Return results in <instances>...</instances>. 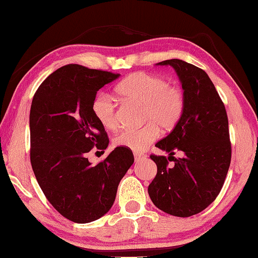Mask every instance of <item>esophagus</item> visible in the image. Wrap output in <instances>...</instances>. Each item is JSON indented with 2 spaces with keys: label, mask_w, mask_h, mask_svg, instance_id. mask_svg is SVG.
I'll return each instance as SVG.
<instances>
[{
  "label": "esophagus",
  "mask_w": 258,
  "mask_h": 258,
  "mask_svg": "<svg viewBox=\"0 0 258 258\" xmlns=\"http://www.w3.org/2000/svg\"><path fill=\"white\" fill-rule=\"evenodd\" d=\"M146 155H142V154H137V152H135L134 154V159H135V161H139V160H142V159H145L146 158Z\"/></svg>",
  "instance_id": "34e87169"
}]
</instances>
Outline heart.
Here are the masks:
<instances>
[{"label": "heart", "instance_id": "heart-1", "mask_svg": "<svg viewBox=\"0 0 258 258\" xmlns=\"http://www.w3.org/2000/svg\"><path fill=\"white\" fill-rule=\"evenodd\" d=\"M117 93L130 101L145 106L143 120L149 121L140 128L121 131L115 138V145L142 152L157 140L160 128L171 131L180 121L184 98L175 85L166 78L149 73H135L124 78L116 87ZM92 110L95 118L104 128L115 130L118 125L117 107L110 95L101 93L95 97Z\"/></svg>", "mask_w": 258, "mask_h": 258}]
</instances>
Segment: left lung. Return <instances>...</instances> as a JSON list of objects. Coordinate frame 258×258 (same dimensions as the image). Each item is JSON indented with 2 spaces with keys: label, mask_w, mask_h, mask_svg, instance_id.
Listing matches in <instances>:
<instances>
[{
  "label": "left lung",
  "mask_w": 258,
  "mask_h": 258,
  "mask_svg": "<svg viewBox=\"0 0 258 258\" xmlns=\"http://www.w3.org/2000/svg\"><path fill=\"white\" fill-rule=\"evenodd\" d=\"M172 66L183 89L184 109L180 121L156 147L168 152L151 155L157 174L148 194L160 211L189 217L207 208L220 194L231 163L229 121L213 82L203 69L180 59L158 62ZM183 152L181 159L173 151ZM173 166L168 167V160Z\"/></svg>",
  "instance_id": "left-lung-1"
}]
</instances>
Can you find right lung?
<instances>
[{"mask_svg": "<svg viewBox=\"0 0 258 258\" xmlns=\"http://www.w3.org/2000/svg\"><path fill=\"white\" fill-rule=\"evenodd\" d=\"M119 74L67 64L45 78L29 115L30 163L50 204L75 223H90L109 212L117 187L134 163L132 150L117 147L92 165L87 152L104 150L109 139L95 118L98 91Z\"/></svg>", "mask_w": 258, "mask_h": 258, "instance_id": "1", "label": "right lung"}]
</instances>
